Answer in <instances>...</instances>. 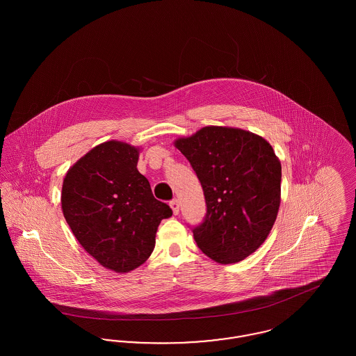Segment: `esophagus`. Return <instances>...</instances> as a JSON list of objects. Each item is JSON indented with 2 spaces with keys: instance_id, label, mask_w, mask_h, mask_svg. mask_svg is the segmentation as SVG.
<instances>
[{
  "instance_id": "obj_1",
  "label": "esophagus",
  "mask_w": 356,
  "mask_h": 356,
  "mask_svg": "<svg viewBox=\"0 0 356 356\" xmlns=\"http://www.w3.org/2000/svg\"><path fill=\"white\" fill-rule=\"evenodd\" d=\"M170 208H172V211H173V213H175V215H177V213H179V207H180L179 200H177V199H173V200H170Z\"/></svg>"
}]
</instances>
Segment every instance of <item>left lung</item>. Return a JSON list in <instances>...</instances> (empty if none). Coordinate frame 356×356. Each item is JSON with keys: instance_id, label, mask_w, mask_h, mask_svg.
<instances>
[{"instance_id": "8db88e82", "label": "left lung", "mask_w": 356, "mask_h": 356, "mask_svg": "<svg viewBox=\"0 0 356 356\" xmlns=\"http://www.w3.org/2000/svg\"><path fill=\"white\" fill-rule=\"evenodd\" d=\"M176 148L203 186L207 213L192 228L204 254L237 263L268 236L280 205L282 165L270 143L248 131L205 127Z\"/></svg>"}]
</instances>
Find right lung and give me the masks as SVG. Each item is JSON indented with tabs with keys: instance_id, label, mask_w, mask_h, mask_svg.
<instances>
[{
	"instance_id": "right-lung-1",
	"label": "right lung",
	"mask_w": 356,
	"mask_h": 356,
	"mask_svg": "<svg viewBox=\"0 0 356 356\" xmlns=\"http://www.w3.org/2000/svg\"><path fill=\"white\" fill-rule=\"evenodd\" d=\"M138 149L120 141L95 147L68 170L61 193L73 235L102 267L132 271L152 254L156 231L172 216L137 170Z\"/></svg>"
}]
</instances>
